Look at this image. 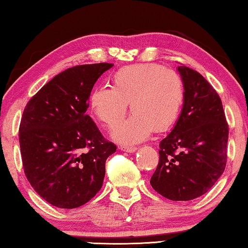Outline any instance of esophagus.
<instances>
[{
  "mask_svg": "<svg viewBox=\"0 0 248 248\" xmlns=\"http://www.w3.org/2000/svg\"><path fill=\"white\" fill-rule=\"evenodd\" d=\"M120 149L125 152H135L137 150V147H124V145H120Z\"/></svg>",
  "mask_w": 248,
  "mask_h": 248,
  "instance_id": "esophagus-1",
  "label": "esophagus"
}]
</instances>
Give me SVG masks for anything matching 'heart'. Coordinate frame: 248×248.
Returning <instances> with one entry per match:
<instances>
[{"label":"heart","mask_w":248,"mask_h":248,"mask_svg":"<svg viewBox=\"0 0 248 248\" xmlns=\"http://www.w3.org/2000/svg\"><path fill=\"white\" fill-rule=\"evenodd\" d=\"M111 88L97 87L90 93L93 115L108 128L124 117L128 104L132 115L113 130L121 143H137L152 130L164 132L178 120L186 99L182 77L155 62L124 66L110 77Z\"/></svg>","instance_id":"heart-1"}]
</instances>
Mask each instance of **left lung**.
Masks as SVG:
<instances>
[{
	"mask_svg": "<svg viewBox=\"0 0 248 248\" xmlns=\"http://www.w3.org/2000/svg\"><path fill=\"white\" fill-rule=\"evenodd\" d=\"M186 99L173 130L160 142L150 184L172 201L205 194L225 170L229 124L222 100L201 74L179 66Z\"/></svg>",
	"mask_w": 248,
	"mask_h": 248,
	"instance_id": "left-lung-1",
	"label": "left lung"
}]
</instances>
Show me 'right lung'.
Masks as SVG:
<instances>
[{
  "label": "right lung",
  "mask_w": 248,
  "mask_h": 248,
  "mask_svg": "<svg viewBox=\"0 0 248 248\" xmlns=\"http://www.w3.org/2000/svg\"><path fill=\"white\" fill-rule=\"evenodd\" d=\"M109 62L78 65L56 75L31 98L19 124L23 169L34 190L61 209L84 205L103 186L116 144L86 111L93 85Z\"/></svg>",
  "instance_id": "right-lung-1"
}]
</instances>
